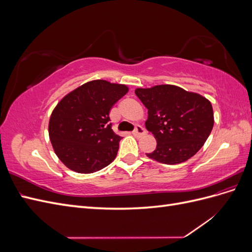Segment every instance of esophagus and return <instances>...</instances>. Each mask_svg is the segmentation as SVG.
<instances>
[{
    "label": "esophagus",
    "mask_w": 252,
    "mask_h": 252,
    "mask_svg": "<svg viewBox=\"0 0 252 252\" xmlns=\"http://www.w3.org/2000/svg\"><path fill=\"white\" fill-rule=\"evenodd\" d=\"M132 133H133L134 136H138V138H140V136H143V135L146 134V130H145V129L142 126L136 125Z\"/></svg>",
    "instance_id": "obj_1"
}]
</instances>
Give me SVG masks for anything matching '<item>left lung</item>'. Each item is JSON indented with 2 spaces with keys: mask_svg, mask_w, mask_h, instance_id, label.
Listing matches in <instances>:
<instances>
[{
  "mask_svg": "<svg viewBox=\"0 0 252 252\" xmlns=\"http://www.w3.org/2000/svg\"><path fill=\"white\" fill-rule=\"evenodd\" d=\"M135 94L148 109L145 126L158 143L156 150L146 154L148 158L174 165L202 148L215 123L207 98L174 85L136 88Z\"/></svg>",
  "mask_w": 252,
  "mask_h": 252,
  "instance_id": "8db88e82",
  "label": "left lung"
}]
</instances>
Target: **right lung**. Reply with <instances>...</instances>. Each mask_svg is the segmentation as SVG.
Here are the masks:
<instances>
[{
  "mask_svg": "<svg viewBox=\"0 0 252 252\" xmlns=\"http://www.w3.org/2000/svg\"><path fill=\"white\" fill-rule=\"evenodd\" d=\"M128 87L104 80L90 81L61 100L49 120L48 132L58 158L79 173H93L117 157L121 136L111 129L109 112Z\"/></svg>",
  "mask_w": 252,
  "mask_h": 252,
  "instance_id": "right-lung-1",
  "label": "right lung"
}]
</instances>
